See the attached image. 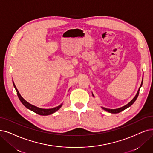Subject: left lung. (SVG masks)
I'll list each match as a JSON object with an SVG mask.
<instances>
[{
    "mask_svg": "<svg viewBox=\"0 0 153 153\" xmlns=\"http://www.w3.org/2000/svg\"><path fill=\"white\" fill-rule=\"evenodd\" d=\"M142 85H143V80H142V82H141V85H140V87H139V90H138V91H137V92L136 96L134 97V99H133L129 103H127V105H124V107H120V108H115V109H110V108H105V107H102V108L103 110H105V111H107V112H110V113H112V114H117V113H119V112H122V111H123L124 110H125V109L127 108L128 107H129L130 106H131V105L133 104V103H134V102L136 100L137 98V97H138V95H139V90H140V87H142ZM92 95L94 96L93 94H92Z\"/></svg>",
    "mask_w": 153,
    "mask_h": 153,
    "instance_id": "8db88e82",
    "label": "left lung"
}]
</instances>
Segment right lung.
Wrapping results in <instances>:
<instances>
[{"instance_id":"right-lung-1","label":"right lung","mask_w":153,"mask_h":153,"mask_svg":"<svg viewBox=\"0 0 153 153\" xmlns=\"http://www.w3.org/2000/svg\"><path fill=\"white\" fill-rule=\"evenodd\" d=\"M13 85H14V87L17 91V96L18 97H19V99L20 100V101L21 102V103H22V104L25 106L27 108L30 110V111H32L33 112L38 114L39 115H50V114H52L53 113H54L55 112H56L58 110H59L61 107L62 106V103L61 105H59V106L58 107H56L54 108H49V109H45V108H39L38 107H36L32 104H30V103H29V102H27L26 100H24L22 97L20 95L19 91H18V90L17 89L16 85L13 82Z\"/></svg>"}]
</instances>
